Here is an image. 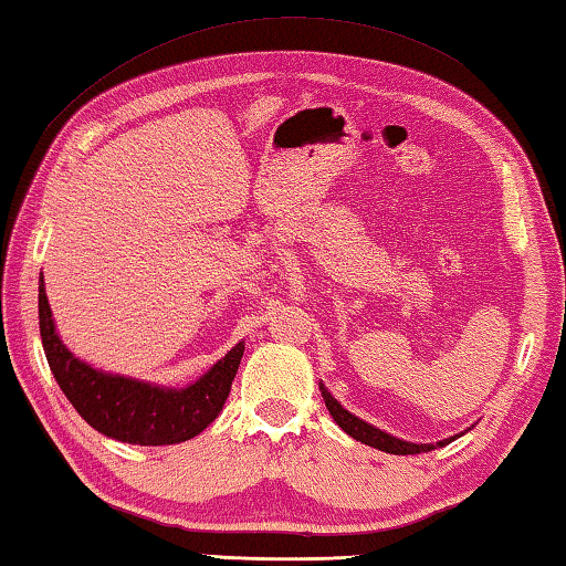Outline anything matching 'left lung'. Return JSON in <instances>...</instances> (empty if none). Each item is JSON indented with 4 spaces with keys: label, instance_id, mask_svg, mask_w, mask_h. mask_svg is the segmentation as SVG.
I'll use <instances>...</instances> for the list:
<instances>
[{
    "label": "left lung",
    "instance_id": "left-lung-1",
    "mask_svg": "<svg viewBox=\"0 0 566 566\" xmlns=\"http://www.w3.org/2000/svg\"><path fill=\"white\" fill-rule=\"evenodd\" d=\"M319 391H322L324 405H327L332 419L337 421V424L344 429V432H347L352 439H357V442H361V444H369V447L379 449V452H387V454H421V452H432V449L444 447V444H449V442H454L457 437L464 434V432H462V434H454V437H449V439H442V442H437V444H415V442H405V439L381 432V429L371 427L369 421H364V419H359L357 415H352L349 409H344V407L339 405V401L329 395V389L324 387L322 381H319Z\"/></svg>",
    "mask_w": 566,
    "mask_h": 566
}]
</instances>
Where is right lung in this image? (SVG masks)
<instances>
[{
  "mask_svg": "<svg viewBox=\"0 0 566 566\" xmlns=\"http://www.w3.org/2000/svg\"><path fill=\"white\" fill-rule=\"evenodd\" d=\"M40 334L50 369L80 417L117 442L165 447L197 437L219 417L244 354V342L229 349L195 385L159 387L94 369L64 347L52 319L40 274Z\"/></svg>",
  "mask_w": 566,
  "mask_h": 566,
  "instance_id": "1",
  "label": "right lung"
}]
</instances>
